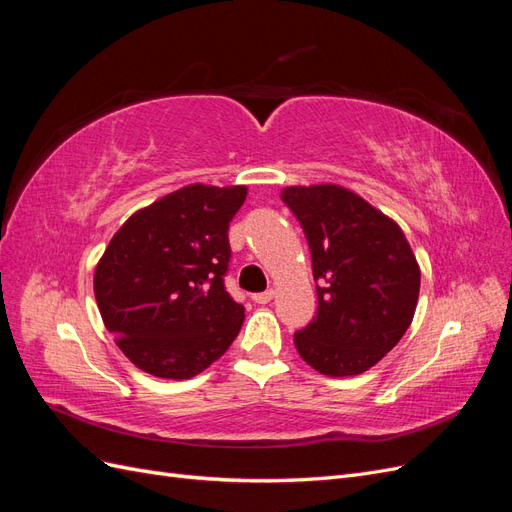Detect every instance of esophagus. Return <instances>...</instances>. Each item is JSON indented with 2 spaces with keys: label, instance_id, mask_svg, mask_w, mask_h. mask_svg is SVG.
I'll return each instance as SVG.
<instances>
[{
  "label": "esophagus",
  "instance_id": "34e87169",
  "mask_svg": "<svg viewBox=\"0 0 512 512\" xmlns=\"http://www.w3.org/2000/svg\"><path fill=\"white\" fill-rule=\"evenodd\" d=\"M273 297H275V290H273V288H269L267 292L252 294V301H254V303H258V305H265V303H269Z\"/></svg>",
  "mask_w": 512,
  "mask_h": 512
}]
</instances>
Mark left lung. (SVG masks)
<instances>
[{"label": "left lung", "instance_id": "obj_1", "mask_svg": "<svg viewBox=\"0 0 512 512\" xmlns=\"http://www.w3.org/2000/svg\"><path fill=\"white\" fill-rule=\"evenodd\" d=\"M282 200L305 232L320 282L316 318L294 333V346L324 376H359L408 331L421 267L399 224L344 185H290Z\"/></svg>", "mask_w": 512, "mask_h": 512}]
</instances>
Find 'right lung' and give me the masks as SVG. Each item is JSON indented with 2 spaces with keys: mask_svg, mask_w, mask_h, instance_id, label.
Returning a JSON list of instances; mask_svg holds the SVG:
<instances>
[{
  "mask_svg": "<svg viewBox=\"0 0 512 512\" xmlns=\"http://www.w3.org/2000/svg\"><path fill=\"white\" fill-rule=\"evenodd\" d=\"M245 185L190 183L134 211L94 273L104 327L147 374L188 380L237 337L245 312L224 290L228 222Z\"/></svg>",
  "mask_w": 512,
  "mask_h": 512,
  "instance_id": "add662e5",
  "label": "right lung"
}]
</instances>
